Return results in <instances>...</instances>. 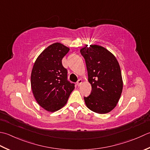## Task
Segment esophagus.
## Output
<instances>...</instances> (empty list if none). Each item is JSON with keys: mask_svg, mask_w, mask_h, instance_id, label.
<instances>
[{"mask_svg": "<svg viewBox=\"0 0 150 150\" xmlns=\"http://www.w3.org/2000/svg\"><path fill=\"white\" fill-rule=\"evenodd\" d=\"M82 83H83V81H82L81 79H79L78 81H77V86H80L82 84Z\"/></svg>", "mask_w": 150, "mask_h": 150, "instance_id": "esophagus-1", "label": "esophagus"}]
</instances>
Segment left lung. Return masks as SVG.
Returning a JSON list of instances; mask_svg holds the SVG:
<instances>
[{
  "label": "left lung",
  "instance_id": "8db88e82",
  "mask_svg": "<svg viewBox=\"0 0 150 150\" xmlns=\"http://www.w3.org/2000/svg\"><path fill=\"white\" fill-rule=\"evenodd\" d=\"M86 62L92 91L84 97L86 107L93 112L106 114L116 107L123 90L120 66L112 52L98 45L80 50Z\"/></svg>",
  "mask_w": 150,
  "mask_h": 150
}]
</instances>
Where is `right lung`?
Here are the masks:
<instances>
[{"label": "right lung", "instance_id": "1", "mask_svg": "<svg viewBox=\"0 0 150 150\" xmlns=\"http://www.w3.org/2000/svg\"><path fill=\"white\" fill-rule=\"evenodd\" d=\"M69 51L60 43L48 46L38 56L31 72L30 84L36 101L43 109L54 112L65 106L74 90L67 81V70L62 60Z\"/></svg>", "mask_w": 150, "mask_h": 150}]
</instances>
